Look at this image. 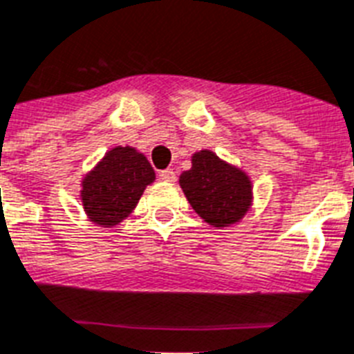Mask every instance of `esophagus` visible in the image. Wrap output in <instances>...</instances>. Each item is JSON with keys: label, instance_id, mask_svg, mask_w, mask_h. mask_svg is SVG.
<instances>
[{"label": "esophagus", "instance_id": "34e87169", "mask_svg": "<svg viewBox=\"0 0 354 354\" xmlns=\"http://www.w3.org/2000/svg\"><path fill=\"white\" fill-rule=\"evenodd\" d=\"M159 177H160V180H165V183H175V179H177V175H175V171L170 170V168H168V170L160 171Z\"/></svg>", "mask_w": 354, "mask_h": 354}]
</instances>
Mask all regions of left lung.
<instances>
[{
    "mask_svg": "<svg viewBox=\"0 0 354 354\" xmlns=\"http://www.w3.org/2000/svg\"><path fill=\"white\" fill-rule=\"evenodd\" d=\"M179 184L195 213L213 227L241 223L253 203V186L246 171L212 150L195 151L192 168L180 174Z\"/></svg>",
    "mask_w": 354,
    "mask_h": 354,
    "instance_id": "left-lung-1",
    "label": "left lung"
}]
</instances>
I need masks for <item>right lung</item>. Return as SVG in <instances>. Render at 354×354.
<instances>
[{"instance_id": "add662e5", "label": "right lung", "mask_w": 354, "mask_h": 354, "mask_svg": "<svg viewBox=\"0 0 354 354\" xmlns=\"http://www.w3.org/2000/svg\"><path fill=\"white\" fill-rule=\"evenodd\" d=\"M156 171L141 151L115 146L81 180V203L93 224L118 226L133 212Z\"/></svg>"}]
</instances>
